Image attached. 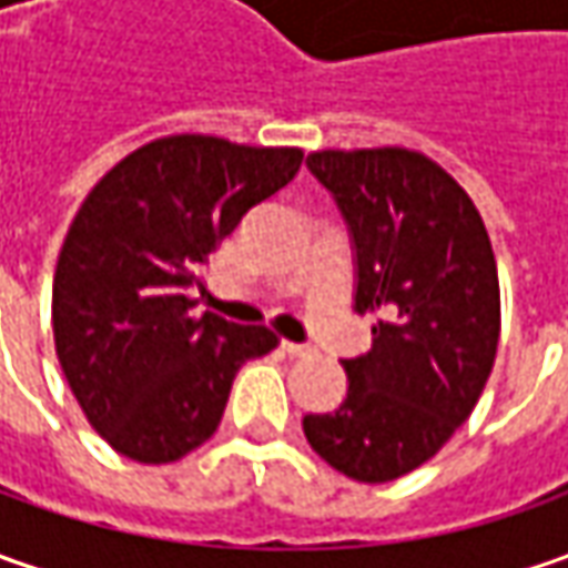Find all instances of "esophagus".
I'll use <instances>...</instances> for the list:
<instances>
[{
  "instance_id": "34e87169",
  "label": "esophagus",
  "mask_w": 568,
  "mask_h": 568,
  "mask_svg": "<svg viewBox=\"0 0 568 568\" xmlns=\"http://www.w3.org/2000/svg\"><path fill=\"white\" fill-rule=\"evenodd\" d=\"M281 347H284L291 357H306V354H313V347H310V344H300V341H281Z\"/></svg>"
}]
</instances>
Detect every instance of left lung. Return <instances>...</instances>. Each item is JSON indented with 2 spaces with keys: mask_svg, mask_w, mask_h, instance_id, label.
Here are the masks:
<instances>
[{
  "mask_svg": "<svg viewBox=\"0 0 568 568\" xmlns=\"http://www.w3.org/2000/svg\"><path fill=\"white\" fill-rule=\"evenodd\" d=\"M310 173L335 199L354 252V310L382 313L347 395L306 414L310 446L361 484L420 468L465 424L499 344V277L468 192L404 148L318 151Z\"/></svg>",
  "mask_w": 568,
  "mask_h": 568,
  "instance_id": "obj_1",
  "label": "left lung"
}]
</instances>
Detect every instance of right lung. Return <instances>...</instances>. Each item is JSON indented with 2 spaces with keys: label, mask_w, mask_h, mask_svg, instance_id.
<instances>
[{
  "label": "right lung",
  "mask_w": 568,
  "mask_h": 568,
  "mask_svg": "<svg viewBox=\"0 0 568 568\" xmlns=\"http://www.w3.org/2000/svg\"><path fill=\"white\" fill-rule=\"evenodd\" d=\"M300 164V148L173 135L132 151L78 207L55 262V354L120 455L166 465L202 446L243 363L277 344L262 325L195 316L192 291L211 252Z\"/></svg>",
  "instance_id": "right-lung-1"
}]
</instances>
